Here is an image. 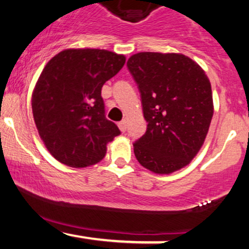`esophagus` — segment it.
I'll return each mask as SVG.
<instances>
[{
    "mask_svg": "<svg viewBox=\"0 0 249 249\" xmlns=\"http://www.w3.org/2000/svg\"><path fill=\"white\" fill-rule=\"evenodd\" d=\"M118 127H119V130L122 131V132H125V131H126V122H125V121L119 122L118 123Z\"/></svg>",
    "mask_w": 249,
    "mask_h": 249,
    "instance_id": "esophagus-1",
    "label": "esophagus"
}]
</instances>
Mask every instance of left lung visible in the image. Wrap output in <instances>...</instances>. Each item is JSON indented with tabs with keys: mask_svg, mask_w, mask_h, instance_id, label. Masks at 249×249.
Wrapping results in <instances>:
<instances>
[{
	"mask_svg": "<svg viewBox=\"0 0 249 249\" xmlns=\"http://www.w3.org/2000/svg\"><path fill=\"white\" fill-rule=\"evenodd\" d=\"M127 68L147 122L133 144L137 160L157 174L187 166L204 145L214 112L207 75L190 57L174 53H134Z\"/></svg>",
	"mask_w": 249,
	"mask_h": 249,
	"instance_id": "obj_1",
	"label": "left lung"
}]
</instances>
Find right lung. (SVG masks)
Returning a JSON list of instances; mask_svg holds the SVG:
<instances>
[{"mask_svg": "<svg viewBox=\"0 0 249 249\" xmlns=\"http://www.w3.org/2000/svg\"><path fill=\"white\" fill-rule=\"evenodd\" d=\"M124 55L104 49H65L43 69L31 96L34 121L53 158L70 167L99 162L121 133L104 115L102 88L124 67Z\"/></svg>", "mask_w": 249, "mask_h": 249, "instance_id": "obj_1", "label": "right lung"}]
</instances>
